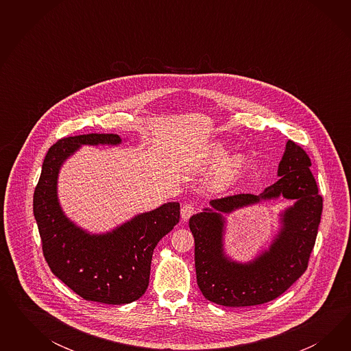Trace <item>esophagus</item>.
<instances>
[{
	"label": "esophagus",
	"instance_id": "obj_1",
	"mask_svg": "<svg viewBox=\"0 0 351 351\" xmlns=\"http://www.w3.org/2000/svg\"><path fill=\"white\" fill-rule=\"evenodd\" d=\"M195 213V207L191 204V203H185L182 207H181V217H182V220H189V217H191L193 213Z\"/></svg>",
	"mask_w": 351,
	"mask_h": 351
}]
</instances>
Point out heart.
I'll return each instance as SVG.
<instances>
[{
    "mask_svg": "<svg viewBox=\"0 0 351 351\" xmlns=\"http://www.w3.org/2000/svg\"><path fill=\"white\" fill-rule=\"evenodd\" d=\"M228 150L223 145H216L206 154L203 163L208 167L221 163L213 173V184L215 188H228L237 180L245 171L247 158L245 154L237 153L225 160Z\"/></svg>",
    "mask_w": 351,
    "mask_h": 351,
    "instance_id": "b5f03b06",
    "label": "heart"
}]
</instances>
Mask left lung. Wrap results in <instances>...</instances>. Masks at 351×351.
Returning <instances> with one entry per match:
<instances>
[{"label":"left lung","instance_id":"8db88e82","mask_svg":"<svg viewBox=\"0 0 351 351\" xmlns=\"http://www.w3.org/2000/svg\"><path fill=\"white\" fill-rule=\"evenodd\" d=\"M310 166L306 152L288 140L278 167L280 179L276 184L260 195L247 193L213 199L211 208L191 216L197 283L204 298L232 308L261 305L279 298L305 273L323 210V198ZM279 195L297 201L282 214V228L269 250L247 265L226 258L221 213Z\"/></svg>","mask_w":351,"mask_h":351}]
</instances>
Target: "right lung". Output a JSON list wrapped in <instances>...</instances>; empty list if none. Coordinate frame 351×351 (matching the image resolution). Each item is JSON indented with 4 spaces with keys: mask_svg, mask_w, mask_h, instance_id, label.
<instances>
[{
    "mask_svg": "<svg viewBox=\"0 0 351 351\" xmlns=\"http://www.w3.org/2000/svg\"><path fill=\"white\" fill-rule=\"evenodd\" d=\"M121 141L116 134L60 138L43 160L33 195L43 256L53 276L87 301L112 305L130 304L145 293L153 251L180 220V204L169 202L109 233L90 234L64 215L56 194L64 160L81 145H117Z\"/></svg>",
    "mask_w": 351,
    "mask_h": 351,
    "instance_id": "right-lung-1",
    "label": "right lung"
}]
</instances>
